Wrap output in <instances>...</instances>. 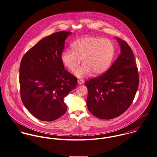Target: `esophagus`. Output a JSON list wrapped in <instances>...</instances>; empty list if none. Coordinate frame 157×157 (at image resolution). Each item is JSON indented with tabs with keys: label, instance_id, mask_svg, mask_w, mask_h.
Returning <instances> with one entry per match:
<instances>
[{
	"label": "esophagus",
	"instance_id": "1",
	"mask_svg": "<svg viewBox=\"0 0 157 157\" xmlns=\"http://www.w3.org/2000/svg\"><path fill=\"white\" fill-rule=\"evenodd\" d=\"M77 82H78V85H82V84H83V80H82V79H78V81H77Z\"/></svg>",
	"mask_w": 157,
	"mask_h": 157
}]
</instances>
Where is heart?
<instances>
[{"label": "heart", "instance_id": "obj_1", "mask_svg": "<svg viewBox=\"0 0 157 157\" xmlns=\"http://www.w3.org/2000/svg\"><path fill=\"white\" fill-rule=\"evenodd\" d=\"M114 47L110 40L99 37L86 36L72 45V51L62 52L61 60L71 72L75 71L82 60L84 65L75 72L76 76L99 75L109 68L114 56Z\"/></svg>", "mask_w": 157, "mask_h": 157}]
</instances>
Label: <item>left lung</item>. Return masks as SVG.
<instances>
[{
	"label": "left lung",
	"mask_w": 157,
	"mask_h": 157,
	"mask_svg": "<svg viewBox=\"0 0 157 157\" xmlns=\"http://www.w3.org/2000/svg\"><path fill=\"white\" fill-rule=\"evenodd\" d=\"M121 55L102 75L86 81L89 111L101 119H111L124 113L134 100L139 87V73L132 49L116 38Z\"/></svg>",
	"instance_id": "8db88e82"
}]
</instances>
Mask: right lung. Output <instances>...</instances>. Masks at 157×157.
<instances>
[{
  "mask_svg": "<svg viewBox=\"0 0 157 157\" xmlns=\"http://www.w3.org/2000/svg\"><path fill=\"white\" fill-rule=\"evenodd\" d=\"M71 32L44 38L26 53L20 67L21 99L36 118L53 121L67 111L64 98L75 89L77 78L65 70L61 55Z\"/></svg>",
  "mask_w": 157,
  "mask_h": 157,
  "instance_id": "1",
  "label": "right lung"
}]
</instances>
